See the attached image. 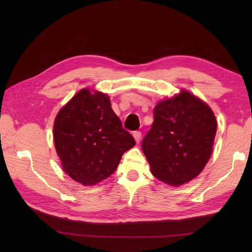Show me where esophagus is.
<instances>
[{
    "instance_id": "34e87169",
    "label": "esophagus",
    "mask_w": 252,
    "mask_h": 252,
    "mask_svg": "<svg viewBox=\"0 0 252 252\" xmlns=\"http://www.w3.org/2000/svg\"><path fill=\"white\" fill-rule=\"evenodd\" d=\"M141 135L142 134H141V132H140V131H134L133 132V136H134L136 143L140 142V140H141Z\"/></svg>"
}]
</instances>
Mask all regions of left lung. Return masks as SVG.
Segmentation results:
<instances>
[{
	"mask_svg": "<svg viewBox=\"0 0 252 252\" xmlns=\"http://www.w3.org/2000/svg\"><path fill=\"white\" fill-rule=\"evenodd\" d=\"M142 151L157 179L179 187L192 180L210 159L217 121L207 103L181 90L160 101Z\"/></svg>",
	"mask_w": 252,
	"mask_h": 252,
	"instance_id": "8db88e82",
	"label": "left lung"
}]
</instances>
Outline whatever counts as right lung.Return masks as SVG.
Instances as JSON below:
<instances>
[{
    "label": "right lung",
    "instance_id": "obj_1",
    "mask_svg": "<svg viewBox=\"0 0 252 252\" xmlns=\"http://www.w3.org/2000/svg\"><path fill=\"white\" fill-rule=\"evenodd\" d=\"M53 138L64 172L83 186L110 177L123 153L135 144L109 96L90 89H82L59 111Z\"/></svg>",
    "mask_w": 252,
    "mask_h": 252
}]
</instances>
